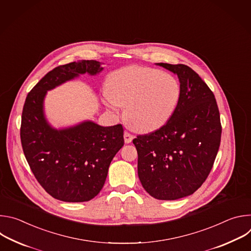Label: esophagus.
Segmentation results:
<instances>
[{"instance_id": "1", "label": "esophagus", "mask_w": 251, "mask_h": 251, "mask_svg": "<svg viewBox=\"0 0 251 251\" xmlns=\"http://www.w3.org/2000/svg\"><path fill=\"white\" fill-rule=\"evenodd\" d=\"M133 135H131L130 133H128V132H125L124 133V141H125V143L126 144H129V143H131L132 142V140H133Z\"/></svg>"}]
</instances>
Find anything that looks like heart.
Segmentation results:
<instances>
[{
  "mask_svg": "<svg viewBox=\"0 0 251 251\" xmlns=\"http://www.w3.org/2000/svg\"><path fill=\"white\" fill-rule=\"evenodd\" d=\"M105 106L113 112L125 107L124 118L134 129L149 133L163 127L175 113L181 85L172 75L140 65L110 74L105 84Z\"/></svg>",
  "mask_w": 251,
  "mask_h": 251,
  "instance_id": "1",
  "label": "heart"
}]
</instances>
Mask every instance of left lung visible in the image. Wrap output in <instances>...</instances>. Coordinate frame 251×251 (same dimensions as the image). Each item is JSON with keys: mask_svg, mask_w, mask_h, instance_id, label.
<instances>
[{"mask_svg": "<svg viewBox=\"0 0 251 251\" xmlns=\"http://www.w3.org/2000/svg\"><path fill=\"white\" fill-rule=\"evenodd\" d=\"M177 75L181 98L166 125L133 140L138 176L157 200L175 201L193 195L205 181L222 137L218 104L199 75L185 64L157 63Z\"/></svg>", "mask_w": 251, "mask_h": 251, "instance_id": "1", "label": "left lung"}]
</instances>
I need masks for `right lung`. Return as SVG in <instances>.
<instances>
[{"instance_id":"obj_1","label":"right lung","mask_w":251,"mask_h":251,"mask_svg":"<svg viewBox=\"0 0 251 251\" xmlns=\"http://www.w3.org/2000/svg\"><path fill=\"white\" fill-rule=\"evenodd\" d=\"M101 64L79 60L55 67L30 90L23 108L21 141L25 159L46 192L62 201H88L99 194L111 161L124 145L123 128L85 120L56 129L46 117L45 98L48 91L81 75H98Z\"/></svg>"}]
</instances>
